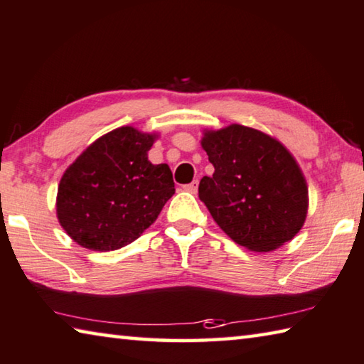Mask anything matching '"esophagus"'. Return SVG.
<instances>
[{
  "label": "esophagus",
  "mask_w": 364,
  "mask_h": 364,
  "mask_svg": "<svg viewBox=\"0 0 364 364\" xmlns=\"http://www.w3.org/2000/svg\"><path fill=\"white\" fill-rule=\"evenodd\" d=\"M197 188H199V181H197V180L193 181V183H189V184H184V186H183V189L188 191V193H191V194H196Z\"/></svg>",
  "instance_id": "obj_1"
}]
</instances>
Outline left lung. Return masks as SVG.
I'll return each mask as SVG.
<instances>
[{
	"label": "left lung",
	"instance_id": "1",
	"mask_svg": "<svg viewBox=\"0 0 364 364\" xmlns=\"http://www.w3.org/2000/svg\"><path fill=\"white\" fill-rule=\"evenodd\" d=\"M213 176L199 199L230 239L270 251L299 232L307 215V184L288 149L259 130L232 124L202 140Z\"/></svg>",
	"mask_w": 364,
	"mask_h": 364
}]
</instances>
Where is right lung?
I'll use <instances>...</instances> for the list:
<instances>
[{"label": "right lung", "mask_w": 364, "mask_h": 364, "mask_svg": "<svg viewBox=\"0 0 364 364\" xmlns=\"http://www.w3.org/2000/svg\"><path fill=\"white\" fill-rule=\"evenodd\" d=\"M154 136L121 127L98 138L65 171L57 216L73 240L94 251L129 245L175 194L167 164L148 161Z\"/></svg>", "instance_id": "add662e5"}]
</instances>
